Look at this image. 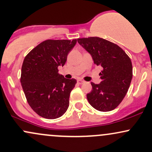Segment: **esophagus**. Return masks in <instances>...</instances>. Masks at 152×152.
I'll list each match as a JSON object with an SVG mask.
<instances>
[{
    "instance_id": "esophagus-1",
    "label": "esophagus",
    "mask_w": 152,
    "mask_h": 152,
    "mask_svg": "<svg viewBox=\"0 0 152 152\" xmlns=\"http://www.w3.org/2000/svg\"><path fill=\"white\" fill-rule=\"evenodd\" d=\"M77 83H78V84H80V85H82V84H83L84 83H85V81H83V80H78Z\"/></svg>"
}]
</instances>
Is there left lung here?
I'll list each match as a JSON object with an SVG mask.
<instances>
[{
    "label": "left lung",
    "instance_id": "obj_1",
    "mask_svg": "<svg viewBox=\"0 0 152 152\" xmlns=\"http://www.w3.org/2000/svg\"><path fill=\"white\" fill-rule=\"evenodd\" d=\"M80 45L101 66V83H91L92 90L87 94L91 106L101 112L112 111L125 97L132 79V65L126 53L117 45L98 37L78 38Z\"/></svg>",
    "mask_w": 152,
    "mask_h": 152
}]
</instances>
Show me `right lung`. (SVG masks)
Segmentation results:
<instances>
[{"label":"right lung","instance_id":"1","mask_svg":"<svg viewBox=\"0 0 152 152\" xmlns=\"http://www.w3.org/2000/svg\"><path fill=\"white\" fill-rule=\"evenodd\" d=\"M77 40H47L26 55L21 69L20 83L28 104L43 118L61 117L69 107L75 79H66L58 73L65 65Z\"/></svg>","mask_w":152,"mask_h":152}]
</instances>
